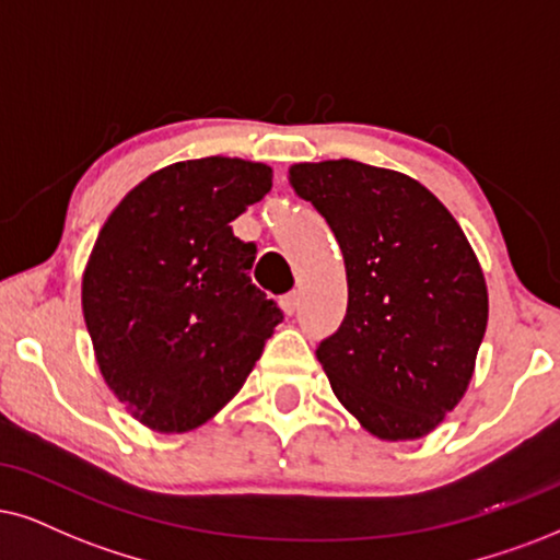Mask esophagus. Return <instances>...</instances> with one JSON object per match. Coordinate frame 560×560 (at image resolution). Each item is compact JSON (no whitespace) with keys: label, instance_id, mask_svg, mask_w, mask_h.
I'll list each match as a JSON object with an SVG mask.
<instances>
[{"label":"esophagus","instance_id":"1","mask_svg":"<svg viewBox=\"0 0 560 560\" xmlns=\"http://www.w3.org/2000/svg\"><path fill=\"white\" fill-rule=\"evenodd\" d=\"M281 307H284L287 315H294L296 307H300V292H289L281 296Z\"/></svg>","mask_w":560,"mask_h":560}]
</instances>
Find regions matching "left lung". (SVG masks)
<instances>
[{"mask_svg":"<svg viewBox=\"0 0 560 560\" xmlns=\"http://www.w3.org/2000/svg\"><path fill=\"white\" fill-rule=\"evenodd\" d=\"M289 180L341 245L349 307L317 362L374 436L429 434L476 370L488 294L442 201L408 175L353 160L302 162Z\"/></svg>","mask_w":560,"mask_h":560,"instance_id":"left-lung-1","label":"left lung"}]
</instances>
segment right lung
<instances>
[{"mask_svg": "<svg viewBox=\"0 0 560 560\" xmlns=\"http://www.w3.org/2000/svg\"><path fill=\"white\" fill-rule=\"evenodd\" d=\"M268 190L260 162H175L103 224L82 279L84 323L105 382L144 427L178 434L209 421L284 320L247 276L256 243L230 228Z\"/></svg>", "mask_w": 560, "mask_h": 560, "instance_id": "obj_1", "label": "right lung"}]
</instances>
